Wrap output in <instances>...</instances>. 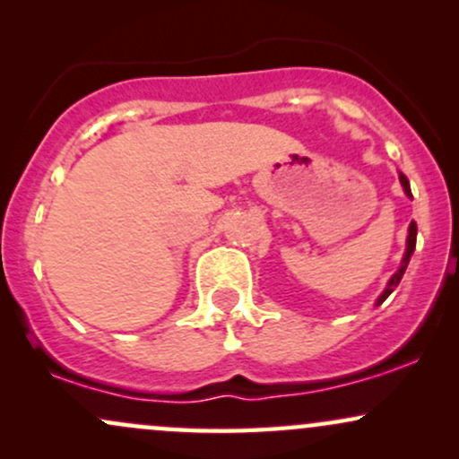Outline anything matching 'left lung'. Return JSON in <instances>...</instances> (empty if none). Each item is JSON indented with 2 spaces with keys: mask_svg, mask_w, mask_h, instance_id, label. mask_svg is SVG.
Wrapping results in <instances>:
<instances>
[{
  "mask_svg": "<svg viewBox=\"0 0 459 459\" xmlns=\"http://www.w3.org/2000/svg\"><path fill=\"white\" fill-rule=\"evenodd\" d=\"M399 183H402V187H403L405 196H408V198H412V192H410V181H408V177L403 175V172H399ZM414 247H416V224H414V222H410V226H408V239H405V252H403L402 265H399V270L394 272L393 276H391V281H388L386 289H384V291H382V296L377 298L376 307H380V304L384 302V299H386V298L391 296V293L394 291V287H397V284L402 282V278H403V273H405V267H408V263H410V256H412Z\"/></svg>",
  "mask_w": 459,
  "mask_h": 459,
  "instance_id": "left-lung-1",
  "label": "left lung"
}]
</instances>
